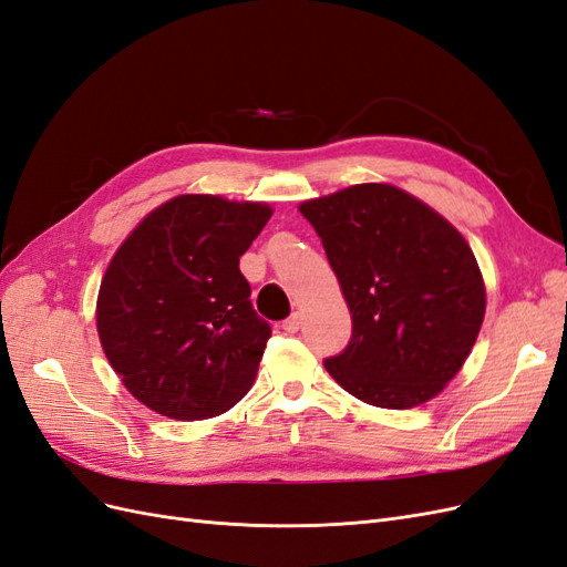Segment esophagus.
Wrapping results in <instances>:
<instances>
[{
	"instance_id": "34e87169",
	"label": "esophagus",
	"mask_w": 567,
	"mask_h": 567,
	"mask_svg": "<svg viewBox=\"0 0 567 567\" xmlns=\"http://www.w3.org/2000/svg\"><path fill=\"white\" fill-rule=\"evenodd\" d=\"M300 323H302V315H300V312L290 315V317L284 321V331H286V333H298V331H300Z\"/></svg>"
}]
</instances>
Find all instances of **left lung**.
Listing matches in <instances>:
<instances>
[{
    "mask_svg": "<svg viewBox=\"0 0 567 567\" xmlns=\"http://www.w3.org/2000/svg\"><path fill=\"white\" fill-rule=\"evenodd\" d=\"M352 315L348 348L323 362L373 406L411 409L442 392L485 319V281L447 219L392 184L305 200Z\"/></svg>",
    "mask_w": 567,
    "mask_h": 567,
    "instance_id": "obj_1",
    "label": "left lung"
}]
</instances>
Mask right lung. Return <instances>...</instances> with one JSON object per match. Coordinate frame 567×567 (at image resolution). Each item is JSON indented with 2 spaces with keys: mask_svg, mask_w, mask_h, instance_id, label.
I'll use <instances>...</instances> for the list:
<instances>
[{
  "mask_svg": "<svg viewBox=\"0 0 567 567\" xmlns=\"http://www.w3.org/2000/svg\"><path fill=\"white\" fill-rule=\"evenodd\" d=\"M267 203L184 194L148 213L101 279L96 329L136 400L177 421L225 414L250 390L271 336L238 269Z\"/></svg>",
  "mask_w": 567,
  "mask_h": 567,
  "instance_id": "obj_1",
  "label": "right lung"
}]
</instances>
